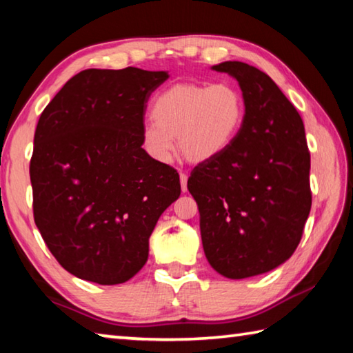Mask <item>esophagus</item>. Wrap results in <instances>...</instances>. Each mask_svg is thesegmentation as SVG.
<instances>
[{
    "label": "esophagus",
    "mask_w": 353,
    "mask_h": 353,
    "mask_svg": "<svg viewBox=\"0 0 353 353\" xmlns=\"http://www.w3.org/2000/svg\"><path fill=\"white\" fill-rule=\"evenodd\" d=\"M181 188H182V193H187V181H188V177H187V174H183V172H181Z\"/></svg>",
    "instance_id": "34e87169"
}]
</instances>
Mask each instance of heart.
<instances>
[{
    "label": "heart",
    "instance_id": "b5f03b06",
    "mask_svg": "<svg viewBox=\"0 0 353 353\" xmlns=\"http://www.w3.org/2000/svg\"><path fill=\"white\" fill-rule=\"evenodd\" d=\"M244 112V98L234 83H174L154 99L152 121L141 129L143 148L157 163H170L176 137L185 159L207 162L235 140Z\"/></svg>",
    "mask_w": 353,
    "mask_h": 353
}]
</instances>
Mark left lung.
<instances>
[{
    "instance_id": "1",
    "label": "left lung",
    "mask_w": 353,
    "mask_h": 353,
    "mask_svg": "<svg viewBox=\"0 0 353 353\" xmlns=\"http://www.w3.org/2000/svg\"><path fill=\"white\" fill-rule=\"evenodd\" d=\"M212 70L236 79L246 112L230 146L196 166L187 187L213 270L227 279L254 277L276 270L301 243L312 208L305 128L259 68L229 61Z\"/></svg>"
}]
</instances>
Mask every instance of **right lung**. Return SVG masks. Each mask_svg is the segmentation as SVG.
<instances>
[{
	"mask_svg": "<svg viewBox=\"0 0 353 353\" xmlns=\"http://www.w3.org/2000/svg\"><path fill=\"white\" fill-rule=\"evenodd\" d=\"M168 77L83 70L41 112L29 166L34 221L63 270L82 280L132 279L160 214L181 196L177 171L141 148L146 103Z\"/></svg>",
	"mask_w": 353,
	"mask_h": 353,
	"instance_id": "add662e5",
	"label": "right lung"
}]
</instances>
